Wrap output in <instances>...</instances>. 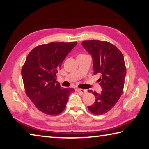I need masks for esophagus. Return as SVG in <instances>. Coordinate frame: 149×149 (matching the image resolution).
<instances>
[{
	"label": "esophagus",
	"mask_w": 149,
	"mask_h": 149,
	"mask_svg": "<svg viewBox=\"0 0 149 149\" xmlns=\"http://www.w3.org/2000/svg\"><path fill=\"white\" fill-rule=\"evenodd\" d=\"M77 91L78 93H80L81 95H84V94H85V93H87V91L86 90L82 89H77Z\"/></svg>",
	"instance_id": "obj_1"
}]
</instances>
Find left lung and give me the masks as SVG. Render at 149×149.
Instances as JSON below:
<instances>
[{
	"mask_svg": "<svg viewBox=\"0 0 149 149\" xmlns=\"http://www.w3.org/2000/svg\"><path fill=\"white\" fill-rule=\"evenodd\" d=\"M84 49L92 56L94 74H100L101 93L89 91L95 96V101L88 109L95 115L108 112L116 104L123 93L126 68L120 50L107 41L91 40L82 42Z\"/></svg>",
	"mask_w": 149,
	"mask_h": 149,
	"instance_id": "obj_1",
	"label": "left lung"
}]
</instances>
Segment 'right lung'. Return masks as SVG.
Wrapping results in <instances>:
<instances>
[{
	"label": "right lung",
	"mask_w": 149,
	"mask_h": 149,
	"mask_svg": "<svg viewBox=\"0 0 149 149\" xmlns=\"http://www.w3.org/2000/svg\"><path fill=\"white\" fill-rule=\"evenodd\" d=\"M77 42H50L34 48L26 58L22 76L27 97L37 109L47 115H58L66 107L75 90L62 89L56 81L58 70Z\"/></svg>",
	"instance_id": "obj_1"
}]
</instances>
